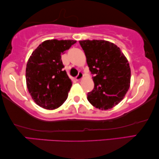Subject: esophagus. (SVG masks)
<instances>
[{
    "label": "esophagus",
    "mask_w": 159,
    "mask_h": 159,
    "mask_svg": "<svg viewBox=\"0 0 159 159\" xmlns=\"http://www.w3.org/2000/svg\"><path fill=\"white\" fill-rule=\"evenodd\" d=\"M82 77H83V73L82 72H79V73H78L77 76L76 77L75 79H76V80H80Z\"/></svg>",
    "instance_id": "1"
}]
</instances>
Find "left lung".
Masks as SVG:
<instances>
[{
  "label": "left lung",
  "instance_id": "8db88e82",
  "mask_svg": "<svg viewBox=\"0 0 159 159\" xmlns=\"http://www.w3.org/2000/svg\"><path fill=\"white\" fill-rule=\"evenodd\" d=\"M94 82L87 93L89 102L97 108L108 110L124 98L130 84L129 62L120 49L104 40L80 41Z\"/></svg>",
  "mask_w": 159,
  "mask_h": 159
}]
</instances>
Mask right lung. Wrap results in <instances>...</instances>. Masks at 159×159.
Returning <instances> with one entry per match:
<instances>
[{"label":"right lung","mask_w":159,"mask_h":159,"mask_svg":"<svg viewBox=\"0 0 159 159\" xmlns=\"http://www.w3.org/2000/svg\"><path fill=\"white\" fill-rule=\"evenodd\" d=\"M76 43L73 40H47L33 51L26 68L29 92L36 103L53 110L66 101L72 87L61 55Z\"/></svg>","instance_id":"right-lung-1"}]
</instances>
